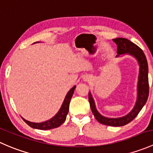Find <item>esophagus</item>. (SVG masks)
<instances>
[{
	"mask_svg": "<svg viewBox=\"0 0 153 153\" xmlns=\"http://www.w3.org/2000/svg\"><path fill=\"white\" fill-rule=\"evenodd\" d=\"M88 79H89V76H85L84 77H83V80H84V81H88Z\"/></svg>",
	"mask_w": 153,
	"mask_h": 153,
	"instance_id": "34e87169",
	"label": "esophagus"
}]
</instances>
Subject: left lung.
<instances>
[{
  "instance_id": "left-lung-1",
  "label": "left lung",
  "mask_w": 153,
  "mask_h": 153,
  "mask_svg": "<svg viewBox=\"0 0 153 153\" xmlns=\"http://www.w3.org/2000/svg\"><path fill=\"white\" fill-rule=\"evenodd\" d=\"M113 42L117 45V55L120 57L122 54H128L133 56L139 65L138 83H137V98L134 107L127 115L118 118H109L102 116L97 111L91 91L88 94L90 106L94 117L102 124L113 127H121L130 123L137 116L147 102L149 96V81H148V64L145 54L142 50L129 40L122 37L113 39Z\"/></svg>"
}]
</instances>
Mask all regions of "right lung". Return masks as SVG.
Wrapping results in <instances>:
<instances>
[{
	"instance_id": "1",
	"label": "right lung",
	"mask_w": 153,
	"mask_h": 153,
	"mask_svg": "<svg viewBox=\"0 0 153 153\" xmlns=\"http://www.w3.org/2000/svg\"><path fill=\"white\" fill-rule=\"evenodd\" d=\"M36 42H34V43H36ZM75 88H76V85L74 86V87L67 93L65 99H64L63 102H62V105H61V108H59V111H58L57 113H56V115L53 116L51 119H48V120L45 121V122H40V123L29 122V121L23 119V117H22V119H23V121H24L28 125L34 129L45 130H50V129L56 128V127H59V126L62 125V124L65 122L66 116H67L68 113L69 105H70L71 100V97L72 96H73Z\"/></svg>"
}]
</instances>
